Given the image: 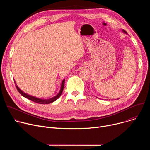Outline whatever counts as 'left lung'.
<instances>
[{
  "label": "left lung",
  "mask_w": 150,
  "mask_h": 150,
  "mask_svg": "<svg viewBox=\"0 0 150 150\" xmlns=\"http://www.w3.org/2000/svg\"><path fill=\"white\" fill-rule=\"evenodd\" d=\"M123 32H125V33H126V31H125V30H123Z\"/></svg>",
  "instance_id": "1"
}]
</instances>
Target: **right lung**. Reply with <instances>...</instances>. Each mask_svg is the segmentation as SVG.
Instances as JSON below:
<instances>
[{
    "mask_svg": "<svg viewBox=\"0 0 150 150\" xmlns=\"http://www.w3.org/2000/svg\"><path fill=\"white\" fill-rule=\"evenodd\" d=\"M64 85H65V79H63L62 82V85H61V88H60V92L59 93V94L56 96L55 97L52 98H50V99H47V100H44V99H40V98H38L37 97H33V96H30L25 93H24L23 91H21L19 88L17 86V85L15 84V86H16V88L17 89V90L18 91V92L22 95L23 96H24V97L35 102V103H38V104H49V103H51L54 101H56L57 98H59V97L60 96V95L62 94V92H63V88H64Z\"/></svg>",
    "mask_w": 150,
    "mask_h": 150,
    "instance_id": "obj_1",
    "label": "right lung"
}]
</instances>
